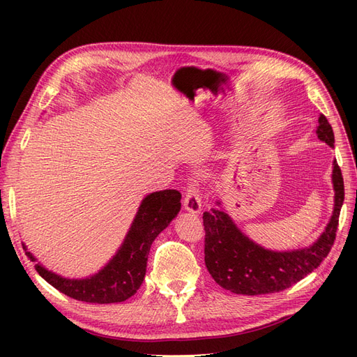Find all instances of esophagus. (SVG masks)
I'll use <instances>...</instances> for the list:
<instances>
[{"label": "esophagus", "mask_w": 357, "mask_h": 357, "mask_svg": "<svg viewBox=\"0 0 357 357\" xmlns=\"http://www.w3.org/2000/svg\"><path fill=\"white\" fill-rule=\"evenodd\" d=\"M183 205L185 208L193 214H198L201 211V197L199 189L197 185V180H190L185 192V198H183Z\"/></svg>", "instance_id": "esophagus-1"}]
</instances>
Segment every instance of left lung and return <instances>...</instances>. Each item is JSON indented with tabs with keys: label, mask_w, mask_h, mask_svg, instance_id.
Instances as JSON below:
<instances>
[{
	"label": "left lung",
	"mask_w": 357,
	"mask_h": 357,
	"mask_svg": "<svg viewBox=\"0 0 357 357\" xmlns=\"http://www.w3.org/2000/svg\"><path fill=\"white\" fill-rule=\"evenodd\" d=\"M316 132L319 139L333 147V131L325 114H320ZM332 172L335 189L332 219L317 243L301 250H265L248 240L220 207L205 211L202 215L204 259L214 282L232 294L253 296L282 291L314 271L333 245L344 202V180L337 160L333 162Z\"/></svg>",
	"instance_id": "obj_1"
}]
</instances>
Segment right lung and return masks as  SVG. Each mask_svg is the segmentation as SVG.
<instances>
[{
  "label": "right lung",
  "mask_w": 357,
  "mask_h": 357,
  "mask_svg": "<svg viewBox=\"0 0 357 357\" xmlns=\"http://www.w3.org/2000/svg\"><path fill=\"white\" fill-rule=\"evenodd\" d=\"M181 193L176 189L147 195L132 222L121 250L98 274L83 280L62 278L36 264L37 273L62 294L92 304H113L131 298L142 286L150 245L176 218L181 207ZM28 257L36 261L29 252Z\"/></svg>",
  "instance_id": "obj_1"
}]
</instances>
